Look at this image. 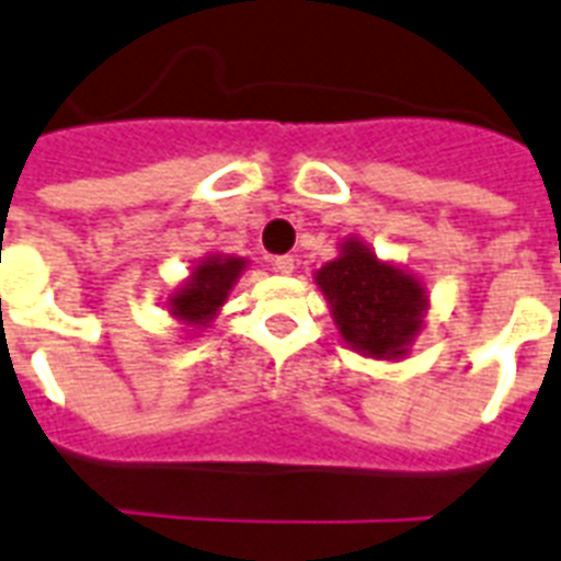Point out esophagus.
Returning a JSON list of instances; mask_svg holds the SVG:
<instances>
[{
	"instance_id": "34e87169",
	"label": "esophagus",
	"mask_w": 561,
	"mask_h": 561,
	"mask_svg": "<svg viewBox=\"0 0 561 561\" xmlns=\"http://www.w3.org/2000/svg\"><path fill=\"white\" fill-rule=\"evenodd\" d=\"M294 267H297V259H294V255H276V259H273V271L282 273V276H290Z\"/></svg>"
}]
</instances>
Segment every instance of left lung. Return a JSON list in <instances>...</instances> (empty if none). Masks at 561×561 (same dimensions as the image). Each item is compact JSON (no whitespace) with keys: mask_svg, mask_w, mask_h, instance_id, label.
<instances>
[{"mask_svg":"<svg viewBox=\"0 0 561 561\" xmlns=\"http://www.w3.org/2000/svg\"><path fill=\"white\" fill-rule=\"evenodd\" d=\"M314 282L343 343L367 358H404L425 325V285L399 264L381 262L360 238H346L341 255L325 262Z\"/></svg>","mask_w":561,"mask_h":561,"instance_id":"obj_1","label":"left lung"}]
</instances>
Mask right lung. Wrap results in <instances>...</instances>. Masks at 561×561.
Segmentation results:
<instances>
[{
  "instance_id": "add662e5",
  "label": "right lung",
  "mask_w": 561,
  "mask_h": 561,
  "mask_svg": "<svg viewBox=\"0 0 561 561\" xmlns=\"http://www.w3.org/2000/svg\"><path fill=\"white\" fill-rule=\"evenodd\" d=\"M244 271L247 259L241 255L211 253L206 259H197L192 273L165 299L169 314L186 325V332H201L218 317L229 290L236 288Z\"/></svg>"
}]
</instances>
